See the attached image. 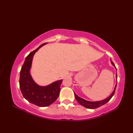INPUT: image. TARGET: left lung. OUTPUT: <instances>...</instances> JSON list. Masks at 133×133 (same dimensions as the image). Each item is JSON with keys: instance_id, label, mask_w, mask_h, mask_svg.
<instances>
[{"instance_id": "left-lung-1", "label": "left lung", "mask_w": 133, "mask_h": 133, "mask_svg": "<svg viewBox=\"0 0 133 133\" xmlns=\"http://www.w3.org/2000/svg\"><path fill=\"white\" fill-rule=\"evenodd\" d=\"M110 60H111V59H110ZM111 63L112 64V66H113L115 67V69L117 70L116 67H115V64H114L113 62H112L111 61ZM116 78L117 79V74H116ZM116 87H117V84H116V85H115L114 91H112V92L111 93V94L110 95L108 98H107L106 99H103L102 101H96V102H91V101H86L85 99H83V98L78 97V96L74 92L75 98L76 99H77V101L78 102V103L81 104V105L85 107L87 109H97V108H98V107L102 106L104 104H106V103L108 102L110 99H111V98L112 97V96H113L114 94V92H115V89H116Z\"/></svg>"}]
</instances>
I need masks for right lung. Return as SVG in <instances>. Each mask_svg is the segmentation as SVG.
I'll use <instances>...</instances> for the list:
<instances>
[{
  "mask_svg": "<svg viewBox=\"0 0 133 133\" xmlns=\"http://www.w3.org/2000/svg\"><path fill=\"white\" fill-rule=\"evenodd\" d=\"M41 44L38 49L31 52L25 59L20 72L19 86L24 98L29 102L39 107H46L56 100L60 92L62 79L55 81L46 86L36 84L30 74L33 56L35 53L44 45Z\"/></svg>",
  "mask_w": 133,
  "mask_h": 133,
  "instance_id": "obj_1",
  "label": "right lung"
}]
</instances>
